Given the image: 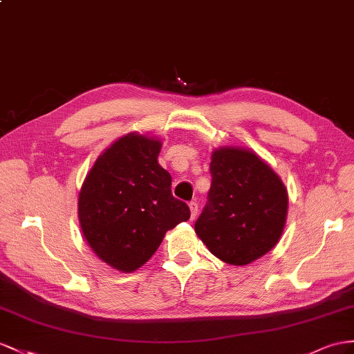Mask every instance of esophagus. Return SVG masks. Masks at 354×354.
Returning a JSON list of instances; mask_svg holds the SVG:
<instances>
[{
  "label": "esophagus",
  "instance_id": "esophagus-1",
  "mask_svg": "<svg viewBox=\"0 0 354 354\" xmlns=\"http://www.w3.org/2000/svg\"><path fill=\"white\" fill-rule=\"evenodd\" d=\"M189 206V211H192V220H194L197 216V211H198V205L196 202H189L188 203Z\"/></svg>",
  "mask_w": 354,
  "mask_h": 354
}]
</instances>
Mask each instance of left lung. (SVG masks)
Instances as JSON below:
<instances>
[{
	"label": "left lung",
	"mask_w": 354,
	"mask_h": 354,
	"mask_svg": "<svg viewBox=\"0 0 354 354\" xmlns=\"http://www.w3.org/2000/svg\"><path fill=\"white\" fill-rule=\"evenodd\" d=\"M211 189L194 224L214 256L248 265L275 247L287 216V189L252 151L221 148L212 153Z\"/></svg>",
	"instance_id": "left-lung-1"
}]
</instances>
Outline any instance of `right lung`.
Returning <instances> with one entry per match:
<instances>
[{"label": "right lung", "mask_w": 354, "mask_h": 354, "mask_svg": "<svg viewBox=\"0 0 354 354\" xmlns=\"http://www.w3.org/2000/svg\"><path fill=\"white\" fill-rule=\"evenodd\" d=\"M161 143L129 134L106 149L79 194V221L104 263L131 272L157 251L167 230L189 218L171 196V176L158 165Z\"/></svg>", "instance_id": "1"}]
</instances>
